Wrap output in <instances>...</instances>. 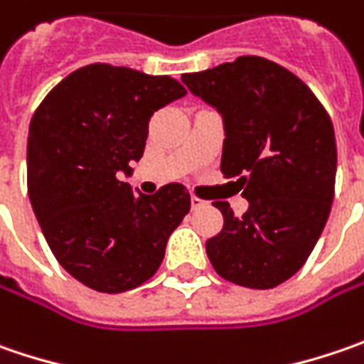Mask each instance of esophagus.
<instances>
[{
  "mask_svg": "<svg viewBox=\"0 0 364 364\" xmlns=\"http://www.w3.org/2000/svg\"><path fill=\"white\" fill-rule=\"evenodd\" d=\"M208 205V201H203V199H199V198H191V210H199V208H205Z\"/></svg>",
  "mask_w": 364,
  "mask_h": 364,
  "instance_id": "esophagus-1",
  "label": "esophagus"
}]
</instances>
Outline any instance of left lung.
<instances>
[{"label": "left lung", "instance_id": "1", "mask_svg": "<svg viewBox=\"0 0 364 364\" xmlns=\"http://www.w3.org/2000/svg\"><path fill=\"white\" fill-rule=\"evenodd\" d=\"M181 81L224 119L222 173L238 177L248 210L213 205L224 228L205 242L215 273L250 289H271L308 261L330 215L336 140L330 116L293 73L261 56H240Z\"/></svg>", "mask_w": 364, "mask_h": 364}]
</instances>
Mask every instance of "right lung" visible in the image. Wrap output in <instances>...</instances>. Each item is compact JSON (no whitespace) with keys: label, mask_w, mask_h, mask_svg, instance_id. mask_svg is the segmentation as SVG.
<instances>
[{"label":"right lung","mask_w":364,"mask_h":364,"mask_svg":"<svg viewBox=\"0 0 364 364\" xmlns=\"http://www.w3.org/2000/svg\"><path fill=\"white\" fill-rule=\"evenodd\" d=\"M185 93L166 75L95 63L65 77L32 116V210L60 267L95 291L122 293L149 281L191 208L181 183L136 196L118 181L142 159L152 114Z\"/></svg>","instance_id":"right-lung-1"}]
</instances>
